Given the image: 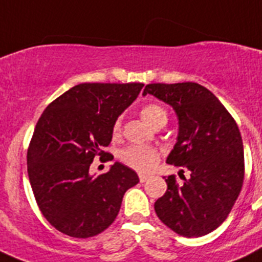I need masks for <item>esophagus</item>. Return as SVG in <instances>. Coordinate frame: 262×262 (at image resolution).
<instances>
[{"mask_svg":"<svg viewBox=\"0 0 262 262\" xmlns=\"http://www.w3.org/2000/svg\"><path fill=\"white\" fill-rule=\"evenodd\" d=\"M147 179H148V175H146V173H140V181H141V183H145Z\"/></svg>","mask_w":262,"mask_h":262,"instance_id":"obj_1","label":"esophagus"}]
</instances>
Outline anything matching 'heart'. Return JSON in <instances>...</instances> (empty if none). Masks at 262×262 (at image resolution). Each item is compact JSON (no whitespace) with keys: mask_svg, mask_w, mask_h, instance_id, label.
<instances>
[{"mask_svg":"<svg viewBox=\"0 0 262 262\" xmlns=\"http://www.w3.org/2000/svg\"><path fill=\"white\" fill-rule=\"evenodd\" d=\"M140 115L143 121L152 128L162 122H167L166 110L157 103H147V104L142 105ZM120 130H121V120L117 119L114 124V129H112L114 136H119ZM120 158L124 163L137 171H148L157 164L158 159H159V152L157 148L151 147V146L134 145L124 148L120 154Z\"/></svg>","mask_w":262,"mask_h":262,"instance_id":"b5f03b06","label":"heart"}]
</instances>
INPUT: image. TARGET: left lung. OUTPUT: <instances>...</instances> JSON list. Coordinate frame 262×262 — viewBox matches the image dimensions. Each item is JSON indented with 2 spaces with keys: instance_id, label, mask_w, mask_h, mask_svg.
I'll return each instance as SVG.
<instances>
[{
  "instance_id": "left-lung-1",
  "label": "left lung",
  "mask_w": 262,
  "mask_h": 262,
  "mask_svg": "<svg viewBox=\"0 0 262 262\" xmlns=\"http://www.w3.org/2000/svg\"><path fill=\"white\" fill-rule=\"evenodd\" d=\"M171 105L179 120L167 163L189 171L184 184L166 179L167 192L154 205L167 227L199 237L225 222L244 180V150L236 122L215 95L194 82L147 84L142 95Z\"/></svg>"
}]
</instances>
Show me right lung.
<instances>
[{
	"label": "right lung",
	"mask_w": 262,
	"mask_h": 262,
	"mask_svg": "<svg viewBox=\"0 0 262 262\" xmlns=\"http://www.w3.org/2000/svg\"><path fill=\"white\" fill-rule=\"evenodd\" d=\"M142 83H81L46 108L27 151V171L40 211L56 230L91 237L110 227L122 197L138 175L120 162L103 175H90L94 158L112 141L120 115L137 99ZM108 155V159H112Z\"/></svg>",
	"instance_id": "right-lung-1"
}]
</instances>
